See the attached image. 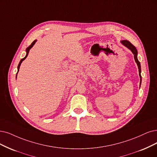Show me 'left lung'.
Instances as JSON below:
<instances>
[{
	"mask_svg": "<svg viewBox=\"0 0 157 157\" xmlns=\"http://www.w3.org/2000/svg\"><path fill=\"white\" fill-rule=\"evenodd\" d=\"M121 43L123 45H124L125 47H127L128 49H129L131 52L134 55V58H135V60L137 64V66L138 68V71H139V75H140V86L141 85V82H142V76H141V66H140V63L139 62L138 59V57H137V55H138V52L136 48H135V46L134 45H132L129 41L127 40H121Z\"/></svg>",
	"mask_w": 157,
	"mask_h": 157,
	"instance_id": "obj_1",
	"label": "left lung"
}]
</instances>
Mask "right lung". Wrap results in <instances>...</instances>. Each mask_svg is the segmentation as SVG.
<instances>
[{"label": "right lung", "mask_w": 157, "mask_h": 157, "mask_svg": "<svg viewBox=\"0 0 157 157\" xmlns=\"http://www.w3.org/2000/svg\"><path fill=\"white\" fill-rule=\"evenodd\" d=\"M37 42V40H33V41L32 42V43L28 46V47L26 49V56L24 57V58H22V59L20 61V62H19V65H18V67H17V73H18V72H19V68H20V66H21V63H22V62L24 61L26 58L27 57V56H28V53H29V51H30V50L33 47V46L35 44V43H36ZM17 74H16V79H17Z\"/></svg>", "instance_id": "obj_1"}]
</instances>
